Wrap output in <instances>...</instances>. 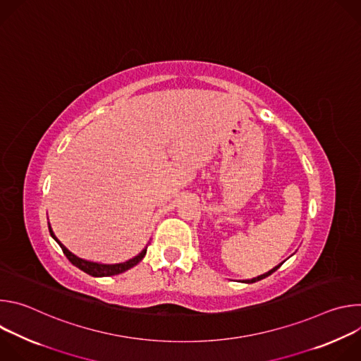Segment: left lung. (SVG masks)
Here are the masks:
<instances>
[{"label":"left lung","instance_id":"obj_1","mask_svg":"<svg viewBox=\"0 0 361 361\" xmlns=\"http://www.w3.org/2000/svg\"><path fill=\"white\" fill-rule=\"evenodd\" d=\"M281 264H283V263H281ZM281 264H280V266H281ZM280 266H276V267H274L273 270H270V271H269V273H266V274H262V276H259V277H255V279H251V280H245V283H255V281H260V280H263V279L269 277L270 274H273V273H274V271H276V270H277V269H279Z\"/></svg>","mask_w":361,"mask_h":361}]
</instances>
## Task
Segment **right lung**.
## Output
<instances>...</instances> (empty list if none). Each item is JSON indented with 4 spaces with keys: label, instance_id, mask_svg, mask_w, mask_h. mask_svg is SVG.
<instances>
[{
    "label": "right lung",
    "instance_id": "1",
    "mask_svg": "<svg viewBox=\"0 0 361 361\" xmlns=\"http://www.w3.org/2000/svg\"><path fill=\"white\" fill-rule=\"evenodd\" d=\"M48 228H49L51 237H53V238L60 244V247H61L63 252L66 254L67 259H68L75 267H78L80 270H82L84 273L92 276V277H109V276H116V274L124 273V271L130 270L131 267L137 266V264L144 259V255H145V252H147V247H145L138 255L133 257L131 260L124 262V263H120V264H101V263H94V262L82 260V259H80V257H77L75 254H73L68 248H66L64 244L60 243V240L56 237V234H54V231H53V228H51L49 224H48Z\"/></svg>",
    "mask_w": 361,
    "mask_h": 361
}]
</instances>
